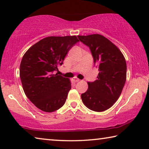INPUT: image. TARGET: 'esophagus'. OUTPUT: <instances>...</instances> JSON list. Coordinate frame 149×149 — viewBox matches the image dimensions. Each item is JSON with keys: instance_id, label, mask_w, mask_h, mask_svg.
<instances>
[{"instance_id": "34e87169", "label": "esophagus", "mask_w": 149, "mask_h": 149, "mask_svg": "<svg viewBox=\"0 0 149 149\" xmlns=\"http://www.w3.org/2000/svg\"><path fill=\"white\" fill-rule=\"evenodd\" d=\"M72 81L74 82H79L80 80V79H77V78H76V77H74V78H72Z\"/></svg>"}]
</instances>
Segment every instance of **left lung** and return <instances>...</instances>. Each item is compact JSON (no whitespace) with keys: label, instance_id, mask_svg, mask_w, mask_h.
Returning <instances> with one entry per match:
<instances>
[{"label":"left lung","instance_id":"1","mask_svg":"<svg viewBox=\"0 0 149 149\" xmlns=\"http://www.w3.org/2000/svg\"><path fill=\"white\" fill-rule=\"evenodd\" d=\"M78 38L89 47L99 71L97 80L88 82V88L81 94L82 102L92 111H104L113 106L122 92L127 76L125 58L118 47L103 36Z\"/></svg>","mask_w":149,"mask_h":149}]
</instances>
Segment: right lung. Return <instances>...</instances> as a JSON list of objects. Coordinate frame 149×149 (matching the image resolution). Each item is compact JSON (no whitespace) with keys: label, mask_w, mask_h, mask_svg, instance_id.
Masks as SVG:
<instances>
[{"label":"right lung","mask_w":149,"mask_h":149,"mask_svg":"<svg viewBox=\"0 0 149 149\" xmlns=\"http://www.w3.org/2000/svg\"><path fill=\"white\" fill-rule=\"evenodd\" d=\"M78 41L76 36H50L35 43L24 55L19 66L24 91L41 110L53 112L65 104L71 88L70 80L53 72Z\"/></svg>","instance_id":"1"}]
</instances>
